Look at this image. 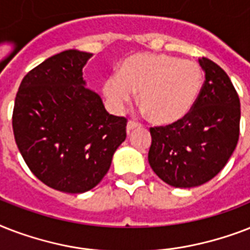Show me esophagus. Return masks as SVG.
Instances as JSON below:
<instances>
[{"instance_id": "obj_1", "label": "esophagus", "mask_w": 250, "mask_h": 250, "mask_svg": "<svg viewBox=\"0 0 250 250\" xmlns=\"http://www.w3.org/2000/svg\"><path fill=\"white\" fill-rule=\"evenodd\" d=\"M140 127H143V125H141V123H139V122L129 121L128 123H127V132H131L132 129L140 128Z\"/></svg>"}]
</instances>
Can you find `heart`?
<instances>
[{"label":"heart","instance_id":"b5f03b06","mask_svg":"<svg viewBox=\"0 0 250 250\" xmlns=\"http://www.w3.org/2000/svg\"><path fill=\"white\" fill-rule=\"evenodd\" d=\"M204 75L193 61L156 53H135L122 62L118 75L104 83V93L122 107L139 92V105L156 125H172L186 117L201 94Z\"/></svg>","mask_w":250,"mask_h":250}]
</instances>
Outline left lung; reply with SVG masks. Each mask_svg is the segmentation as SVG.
Here are the masks:
<instances>
[{
    "label": "left lung",
    "mask_w": 250,
    "mask_h": 250,
    "mask_svg": "<svg viewBox=\"0 0 250 250\" xmlns=\"http://www.w3.org/2000/svg\"><path fill=\"white\" fill-rule=\"evenodd\" d=\"M198 62L205 82L192 110L172 125L150 128L149 165L176 188L211 180L232 156L240 133V100L232 82L209 58Z\"/></svg>",
    "instance_id": "1"
}]
</instances>
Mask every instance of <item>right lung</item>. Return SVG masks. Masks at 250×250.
<instances>
[{"label": "right lung", "instance_id": "add662e5", "mask_svg": "<svg viewBox=\"0 0 250 250\" xmlns=\"http://www.w3.org/2000/svg\"><path fill=\"white\" fill-rule=\"evenodd\" d=\"M90 56L70 49L45 60L23 78L14 104L23 160L39 180L67 193L97 186L127 136V119L107 113L101 97L85 88Z\"/></svg>", "mask_w": 250, "mask_h": 250}]
</instances>
